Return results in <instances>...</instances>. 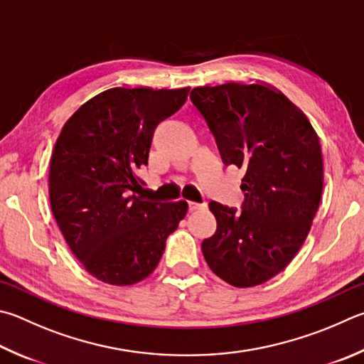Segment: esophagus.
I'll return each mask as SVG.
<instances>
[{
  "instance_id": "34e87169",
  "label": "esophagus",
  "mask_w": 364,
  "mask_h": 364,
  "mask_svg": "<svg viewBox=\"0 0 364 364\" xmlns=\"http://www.w3.org/2000/svg\"><path fill=\"white\" fill-rule=\"evenodd\" d=\"M207 207V203L205 202H189V210L191 211H196V210H202Z\"/></svg>"
}]
</instances>
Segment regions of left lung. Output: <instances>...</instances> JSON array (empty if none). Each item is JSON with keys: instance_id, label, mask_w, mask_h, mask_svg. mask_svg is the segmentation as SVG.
<instances>
[{"instance_id": "8db88e82", "label": "left lung", "mask_w": 364, "mask_h": 364, "mask_svg": "<svg viewBox=\"0 0 364 364\" xmlns=\"http://www.w3.org/2000/svg\"><path fill=\"white\" fill-rule=\"evenodd\" d=\"M191 102L223 162L247 170L242 211L208 203L216 232L202 242L203 257L229 285H261L291 262L318 210V136L296 105L261 82L200 85L191 92Z\"/></svg>"}]
</instances>
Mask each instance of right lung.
<instances>
[{"instance_id": "add662e5", "label": "right lung", "mask_w": 364, "mask_h": 364, "mask_svg": "<svg viewBox=\"0 0 364 364\" xmlns=\"http://www.w3.org/2000/svg\"><path fill=\"white\" fill-rule=\"evenodd\" d=\"M189 87H113L81 105L58 135L49 165L50 208L84 269L109 285L153 274L188 202L141 194L154 129L175 114Z\"/></svg>"}]
</instances>
